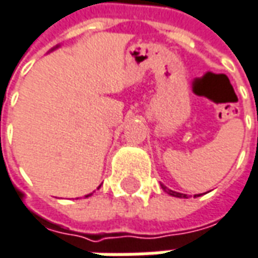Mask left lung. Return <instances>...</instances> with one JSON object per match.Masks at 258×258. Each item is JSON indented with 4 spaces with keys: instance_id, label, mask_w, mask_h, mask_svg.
I'll list each match as a JSON object with an SVG mask.
<instances>
[{
    "instance_id": "8db88e82",
    "label": "left lung",
    "mask_w": 258,
    "mask_h": 258,
    "mask_svg": "<svg viewBox=\"0 0 258 258\" xmlns=\"http://www.w3.org/2000/svg\"><path fill=\"white\" fill-rule=\"evenodd\" d=\"M162 188L165 190V191L167 192V194H170V196H173V197H179V198H187V196L185 194H181V192H176V191H172V190H169V188H166L165 185L162 184ZM201 194H196L194 197H200Z\"/></svg>"
}]
</instances>
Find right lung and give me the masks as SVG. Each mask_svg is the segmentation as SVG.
I'll use <instances>...</instances> for the list:
<instances>
[{"mask_svg":"<svg viewBox=\"0 0 258 258\" xmlns=\"http://www.w3.org/2000/svg\"><path fill=\"white\" fill-rule=\"evenodd\" d=\"M99 187H100V185H99ZM99 187H98V188H99ZM89 196H91V194H88V196H86V197H89Z\"/></svg>","mask_w":258,"mask_h":258,"instance_id":"right-lung-1","label":"right lung"}]
</instances>
